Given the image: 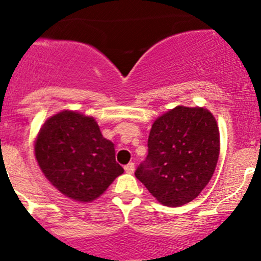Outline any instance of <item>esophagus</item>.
Returning <instances> with one entry per match:
<instances>
[{
  "mask_svg": "<svg viewBox=\"0 0 261 261\" xmlns=\"http://www.w3.org/2000/svg\"><path fill=\"white\" fill-rule=\"evenodd\" d=\"M124 168H125V172L128 173V174H133V173L135 172V164L134 163H128L124 167Z\"/></svg>",
  "mask_w": 261,
  "mask_h": 261,
  "instance_id": "esophagus-1",
  "label": "esophagus"
}]
</instances>
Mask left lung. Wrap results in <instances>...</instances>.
Segmentation results:
<instances>
[{
	"label": "left lung",
	"instance_id": "1",
	"mask_svg": "<svg viewBox=\"0 0 261 261\" xmlns=\"http://www.w3.org/2000/svg\"><path fill=\"white\" fill-rule=\"evenodd\" d=\"M147 146L136 178L164 206L185 205L199 196L216 169V119L205 108L178 106L153 122Z\"/></svg>",
	"mask_w": 261,
	"mask_h": 261
}]
</instances>
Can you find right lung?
<instances>
[{
	"label": "right lung",
	"mask_w": 261,
	"mask_h": 261,
	"mask_svg": "<svg viewBox=\"0 0 261 261\" xmlns=\"http://www.w3.org/2000/svg\"><path fill=\"white\" fill-rule=\"evenodd\" d=\"M44 175L65 196L81 202L99 197L124 169L112 141L91 116L64 110L45 121L35 140Z\"/></svg>",
	"instance_id": "obj_1"
}]
</instances>
